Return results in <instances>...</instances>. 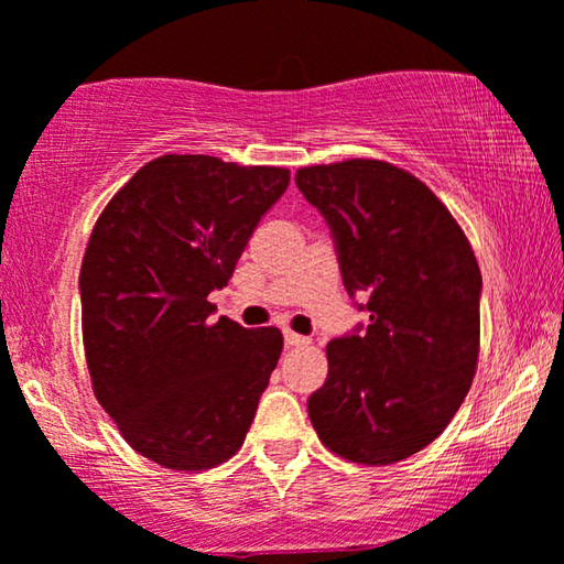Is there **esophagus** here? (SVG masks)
Wrapping results in <instances>:
<instances>
[{
    "label": "esophagus",
    "instance_id": "obj_1",
    "mask_svg": "<svg viewBox=\"0 0 564 564\" xmlns=\"http://www.w3.org/2000/svg\"><path fill=\"white\" fill-rule=\"evenodd\" d=\"M283 343H286V348H299V345L310 343V337L296 335V333H291V329H286V333H283Z\"/></svg>",
    "mask_w": 564,
    "mask_h": 564
}]
</instances>
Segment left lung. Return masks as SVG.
Masks as SVG:
<instances>
[{
	"label": "left lung",
	"mask_w": 564,
	"mask_h": 564,
	"mask_svg": "<svg viewBox=\"0 0 564 564\" xmlns=\"http://www.w3.org/2000/svg\"><path fill=\"white\" fill-rule=\"evenodd\" d=\"M296 187L325 216L343 286L369 325L327 343V379L306 410L348 462L394 464L444 433L471 387L482 275L448 208L379 160L314 164Z\"/></svg>",
	"instance_id": "8db88e82"
}]
</instances>
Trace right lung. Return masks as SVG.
<instances>
[{"label": "right lung", "instance_id": "obj_1", "mask_svg": "<svg viewBox=\"0 0 564 564\" xmlns=\"http://www.w3.org/2000/svg\"><path fill=\"white\" fill-rule=\"evenodd\" d=\"M291 172L164 154L112 195L79 273L97 402L141 456L198 471L245 444L283 350L275 327L208 322Z\"/></svg>", "mask_w": 564, "mask_h": 564}]
</instances>
